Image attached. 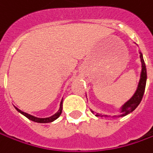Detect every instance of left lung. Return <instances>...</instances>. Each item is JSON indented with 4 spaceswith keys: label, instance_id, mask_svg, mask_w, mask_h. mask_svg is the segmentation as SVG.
Wrapping results in <instances>:
<instances>
[{
    "label": "left lung",
    "instance_id": "1",
    "mask_svg": "<svg viewBox=\"0 0 153 153\" xmlns=\"http://www.w3.org/2000/svg\"><path fill=\"white\" fill-rule=\"evenodd\" d=\"M140 62H141V72H140V78L139 81L138 87L136 88V91L132 97L130 98L127 102H125L120 108L121 114L118 117H125L128 114L131 113L133 111H134L136 107L140 105V103L142 100V97L144 95L145 88H146V65H145L144 59H143V55L141 53V52H140ZM93 114H95L97 117H108L107 115H102L101 113H98L94 111L91 110ZM113 117H117V116H113Z\"/></svg>",
    "mask_w": 153,
    "mask_h": 153
}]
</instances>
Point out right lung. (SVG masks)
I'll use <instances>...</instances> for the list:
<instances>
[{
	"label": "right lung",
	"mask_w": 153,
	"mask_h": 153,
	"mask_svg": "<svg viewBox=\"0 0 153 153\" xmlns=\"http://www.w3.org/2000/svg\"><path fill=\"white\" fill-rule=\"evenodd\" d=\"M15 109L19 111V112H20L21 114H23L25 117H26L28 119H30V120L33 121V122H36V123H51V122H53L54 120H56L62 113V107H63V99L61 100V101H60V105H59V111L56 112L55 114H53V116H51L49 117H44V118H41V117H34L32 115H30L26 113V112H25V111H22L21 110H19V108H17L16 106H14Z\"/></svg>",
	"instance_id": "add662e5"
}]
</instances>
